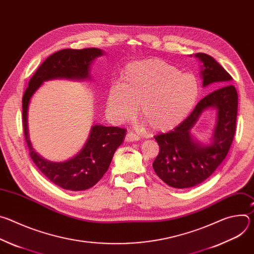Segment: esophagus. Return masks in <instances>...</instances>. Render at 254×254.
<instances>
[{"label": "esophagus", "instance_id": "esophagus-1", "mask_svg": "<svg viewBox=\"0 0 254 254\" xmlns=\"http://www.w3.org/2000/svg\"><path fill=\"white\" fill-rule=\"evenodd\" d=\"M139 136L138 134H136L133 131H127V135H126V140L127 141H134V140H138Z\"/></svg>", "mask_w": 254, "mask_h": 254}]
</instances>
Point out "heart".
Segmentation results:
<instances>
[{
	"label": "heart",
	"mask_w": 254,
	"mask_h": 254,
	"mask_svg": "<svg viewBox=\"0 0 254 254\" xmlns=\"http://www.w3.org/2000/svg\"><path fill=\"white\" fill-rule=\"evenodd\" d=\"M123 83L108 89L107 111L117 122L130 119L138 112L154 131H167L182 123L192 112L199 96L197 79L177 67L149 59L128 64Z\"/></svg>",
	"instance_id": "heart-1"
}]
</instances>
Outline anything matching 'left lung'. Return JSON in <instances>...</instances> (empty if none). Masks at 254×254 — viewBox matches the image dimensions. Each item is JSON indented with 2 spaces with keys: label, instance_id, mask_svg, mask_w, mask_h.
I'll return each instance as SVG.
<instances>
[{
  "label": "left lung",
  "instance_id": "obj_1",
  "mask_svg": "<svg viewBox=\"0 0 254 254\" xmlns=\"http://www.w3.org/2000/svg\"><path fill=\"white\" fill-rule=\"evenodd\" d=\"M196 57L203 63V86L217 83L219 88L202 98L191 115L173 130L155 135L160 151L153 168L166 184L179 189L196 186L213 174L227 156L236 128L238 95L229 84L231 75L213 57L205 53H197ZM210 106L219 112L217 125L213 142L202 147L193 141L190 129Z\"/></svg>",
  "mask_w": 254,
  "mask_h": 254
}]
</instances>
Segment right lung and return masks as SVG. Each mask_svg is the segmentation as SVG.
Masks as SVG:
<instances>
[{"label":"right lung","mask_w":254,"mask_h":254,"mask_svg":"<svg viewBox=\"0 0 254 254\" xmlns=\"http://www.w3.org/2000/svg\"><path fill=\"white\" fill-rule=\"evenodd\" d=\"M100 55L102 51L97 48L63 49L55 52L36 70L23 95V127L29 155L48 180L66 190L81 191L94 186L110 167L116 150L125 139L127 129L118 127L94 126L85 146L77 156L63 163H51L39 157L31 147L27 125L29 101L45 80L88 77L91 62Z\"/></svg>","instance_id":"add662e5"}]
</instances>
